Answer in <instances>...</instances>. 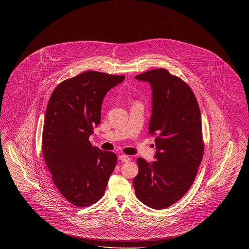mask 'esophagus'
Wrapping results in <instances>:
<instances>
[{"mask_svg": "<svg viewBox=\"0 0 249 249\" xmlns=\"http://www.w3.org/2000/svg\"><path fill=\"white\" fill-rule=\"evenodd\" d=\"M119 159L120 160V161H122V162H128L130 160V157L126 156V155H120Z\"/></svg>", "mask_w": 249, "mask_h": 249, "instance_id": "34e87169", "label": "esophagus"}]
</instances>
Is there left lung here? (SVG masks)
Returning a JSON list of instances; mask_svg holds the SVG:
<instances>
[{
    "label": "left lung",
    "instance_id": "obj_1",
    "mask_svg": "<svg viewBox=\"0 0 249 249\" xmlns=\"http://www.w3.org/2000/svg\"><path fill=\"white\" fill-rule=\"evenodd\" d=\"M152 89L149 133L155 136V161L137 159L133 178L136 197L146 206L163 209L190 190L203 155L200 108L189 85L165 69L135 76Z\"/></svg>",
    "mask_w": 249,
    "mask_h": 249
}]
</instances>
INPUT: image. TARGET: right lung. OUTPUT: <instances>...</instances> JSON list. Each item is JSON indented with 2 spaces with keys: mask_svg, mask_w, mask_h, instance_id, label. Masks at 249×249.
I'll return each instance as SVG.
<instances>
[{
  "mask_svg": "<svg viewBox=\"0 0 249 249\" xmlns=\"http://www.w3.org/2000/svg\"><path fill=\"white\" fill-rule=\"evenodd\" d=\"M124 75L88 71L59 83L49 98L42 151L52 180L72 204L85 207L105 193L117 155L89 141L101 121L105 96Z\"/></svg>",
  "mask_w": 249,
  "mask_h": 249,
  "instance_id": "right-lung-1",
  "label": "right lung"
}]
</instances>
